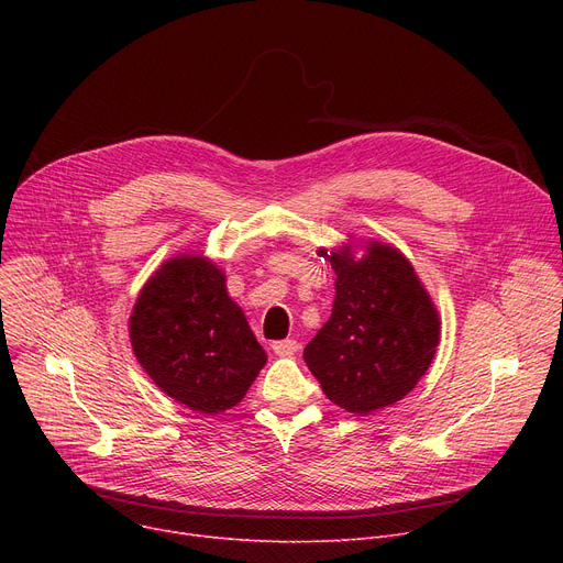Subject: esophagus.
<instances>
[{
    "mask_svg": "<svg viewBox=\"0 0 563 563\" xmlns=\"http://www.w3.org/2000/svg\"><path fill=\"white\" fill-rule=\"evenodd\" d=\"M272 349H274L276 356H291V353H297V351H299V342H297V340H291V338H287V340H278V342H274V344H272Z\"/></svg>",
    "mask_w": 563,
    "mask_h": 563,
    "instance_id": "obj_1",
    "label": "esophagus"
}]
</instances>
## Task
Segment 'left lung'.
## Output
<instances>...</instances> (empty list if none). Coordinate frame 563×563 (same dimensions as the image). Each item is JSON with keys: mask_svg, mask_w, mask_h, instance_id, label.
Segmentation results:
<instances>
[{"mask_svg": "<svg viewBox=\"0 0 563 563\" xmlns=\"http://www.w3.org/2000/svg\"><path fill=\"white\" fill-rule=\"evenodd\" d=\"M335 301L331 319L303 349L321 390L349 412L404 399L429 369L438 346V312L410 262L393 246L367 255L331 253Z\"/></svg>", "mask_w": 563, "mask_h": 563, "instance_id": "1", "label": "left lung"}]
</instances>
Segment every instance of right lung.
Here are the masks:
<instances>
[{
	"mask_svg": "<svg viewBox=\"0 0 563 563\" xmlns=\"http://www.w3.org/2000/svg\"><path fill=\"white\" fill-rule=\"evenodd\" d=\"M130 338L157 386L191 410L214 416L240 404L266 363L225 278L198 255L168 260L141 289Z\"/></svg>",
	"mask_w": 563,
	"mask_h": 563,
	"instance_id": "right-lung-1",
	"label": "right lung"
}]
</instances>
